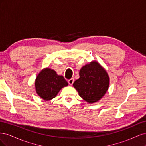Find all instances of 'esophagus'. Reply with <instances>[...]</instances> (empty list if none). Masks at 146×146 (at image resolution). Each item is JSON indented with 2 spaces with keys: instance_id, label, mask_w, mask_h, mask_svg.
Returning <instances> with one entry per match:
<instances>
[{
  "instance_id": "1",
  "label": "esophagus",
  "mask_w": 146,
  "mask_h": 146,
  "mask_svg": "<svg viewBox=\"0 0 146 146\" xmlns=\"http://www.w3.org/2000/svg\"><path fill=\"white\" fill-rule=\"evenodd\" d=\"M74 78H70V79H69V80H68V83H69V85H72L73 84V83H74Z\"/></svg>"
}]
</instances>
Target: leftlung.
<instances>
[{"instance_id":"1","label":"left lung","mask_w":146,"mask_h":146,"mask_svg":"<svg viewBox=\"0 0 146 146\" xmlns=\"http://www.w3.org/2000/svg\"><path fill=\"white\" fill-rule=\"evenodd\" d=\"M80 78L73 83L81 98L89 104L103 98L108 91L110 77L106 70L98 61H92L80 69Z\"/></svg>"}]
</instances>
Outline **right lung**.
<instances>
[{"label": "right lung", "mask_w": 146, "mask_h": 146, "mask_svg": "<svg viewBox=\"0 0 146 146\" xmlns=\"http://www.w3.org/2000/svg\"><path fill=\"white\" fill-rule=\"evenodd\" d=\"M68 85V83L63 76L58 75L54 69L48 68L43 69L35 81L37 94L46 101L55 98L61 89Z\"/></svg>", "instance_id": "1"}]
</instances>
